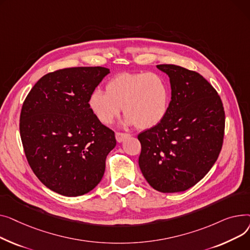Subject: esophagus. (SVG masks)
<instances>
[{"mask_svg": "<svg viewBox=\"0 0 250 250\" xmlns=\"http://www.w3.org/2000/svg\"><path fill=\"white\" fill-rule=\"evenodd\" d=\"M115 136H116V140H117V141H118V142H122V141H124L126 138L130 137V134H128V133H123V132H116Z\"/></svg>", "mask_w": 250, "mask_h": 250, "instance_id": "obj_1", "label": "esophagus"}]
</instances>
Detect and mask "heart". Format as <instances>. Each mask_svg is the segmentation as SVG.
<instances>
[{"label": "heart", "mask_w": 250, "mask_h": 250, "mask_svg": "<svg viewBox=\"0 0 250 250\" xmlns=\"http://www.w3.org/2000/svg\"><path fill=\"white\" fill-rule=\"evenodd\" d=\"M170 102L167 81L154 72H122L106 84V92L96 90L89 106L98 120L109 125L122 111L126 125L140 129L156 126L166 117Z\"/></svg>", "instance_id": "heart-1"}]
</instances>
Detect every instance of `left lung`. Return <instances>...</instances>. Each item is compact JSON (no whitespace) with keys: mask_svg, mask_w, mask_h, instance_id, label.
<instances>
[{"mask_svg":"<svg viewBox=\"0 0 250 250\" xmlns=\"http://www.w3.org/2000/svg\"><path fill=\"white\" fill-rule=\"evenodd\" d=\"M156 67L169 78L171 101L164 120L138 135V164L158 192H184L216 163L223 144L225 112L218 93L200 73L174 64Z\"/></svg>","mask_w":250,"mask_h":250,"instance_id":"1","label":"left lung"}]
</instances>
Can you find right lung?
<instances>
[{"instance_id": "add662e5", "label": "right lung", "mask_w": 250, "mask_h": 250, "mask_svg": "<svg viewBox=\"0 0 250 250\" xmlns=\"http://www.w3.org/2000/svg\"><path fill=\"white\" fill-rule=\"evenodd\" d=\"M109 72L102 66L49 72L23 103L20 135L28 164L39 181L57 194L84 195L104 175L116 138L114 131L98 120L89 99Z\"/></svg>"}]
</instances>
